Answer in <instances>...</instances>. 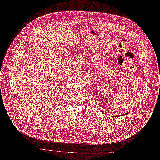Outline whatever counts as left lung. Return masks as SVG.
<instances>
[{
  "label": "left lung",
  "mask_w": 160,
  "mask_h": 160,
  "mask_svg": "<svg viewBox=\"0 0 160 160\" xmlns=\"http://www.w3.org/2000/svg\"><path fill=\"white\" fill-rule=\"evenodd\" d=\"M128 113H129V112H127V113H125L124 114H122V115H126V114H128ZM112 117H113V116H112ZM114 117H117V116H114Z\"/></svg>",
  "instance_id": "1"
}]
</instances>
